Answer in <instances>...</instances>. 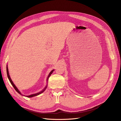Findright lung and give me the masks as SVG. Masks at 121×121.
<instances>
[{"label": "right lung", "mask_w": 121, "mask_h": 121, "mask_svg": "<svg viewBox=\"0 0 121 121\" xmlns=\"http://www.w3.org/2000/svg\"><path fill=\"white\" fill-rule=\"evenodd\" d=\"M53 71H54V69H53V70H52V71H51V72L49 73V75H48V77H47V79H46V81H47V84H46V85L45 86V87L43 89L42 91H40L39 92H38V93H37L33 94L30 95H27V96H26V97H34V96H35L38 95H39V94H41L42 93H43V92H44V91L45 90V89H46V88H47V82H48V79H49V77L50 76V75H52V73H53ZM6 72H7V75H8V78H9V81H10V82L11 84H12V85H13V88H14V89H15V90H16L17 92V93H19L20 94L22 95L25 96L24 95H23L22 94V93H21L20 91L19 90V89H18L17 88V87L16 86V85H14V83H13V81L12 80V79H11V78H10V77L9 74V69H8V65H6Z\"/></svg>", "instance_id": "add662e5"}]
</instances>
